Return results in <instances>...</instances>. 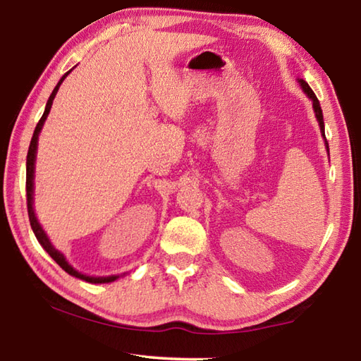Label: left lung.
<instances>
[{"mask_svg":"<svg viewBox=\"0 0 361 361\" xmlns=\"http://www.w3.org/2000/svg\"><path fill=\"white\" fill-rule=\"evenodd\" d=\"M298 81H299V84H301L304 94L307 95L310 100H312V106H314V111H315V118H317V121H319L320 132H322L323 138H325V145H326V149H328V142H326V137H325V124H323V113H322V108H320V102H319V99H317V97H315L314 90L309 87V84L305 82L304 79H298Z\"/></svg>","mask_w":361,"mask_h":361,"instance_id":"1","label":"left lung"}]
</instances>
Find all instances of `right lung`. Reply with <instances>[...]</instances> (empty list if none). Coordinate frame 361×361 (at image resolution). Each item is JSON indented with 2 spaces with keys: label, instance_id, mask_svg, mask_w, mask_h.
<instances>
[{
  "label": "right lung",
  "instance_id": "add662e5",
  "mask_svg": "<svg viewBox=\"0 0 361 361\" xmlns=\"http://www.w3.org/2000/svg\"><path fill=\"white\" fill-rule=\"evenodd\" d=\"M71 71V70H70ZM68 73H65L60 79L59 84L56 85V89L52 90L51 97H49V100L46 103V109H44V114L41 116V119L38 124H36V129L33 132V137H32V142H30V148H28V154H27V209H28V218H30V224H32V229L35 232L36 239L41 243V247L46 250V252L51 255V258L57 262V264L63 269L65 272H68L70 276L73 277H78L81 280H85V282L89 283H109V282H114L116 279L119 276H109V277H90V276H84V274L78 272L76 269H73L68 261L65 259V256L59 252V250L54 248V245L51 243V240L47 239L44 229L41 228V224L38 223V219L35 216V210H33V178H35V159H36V148H38V137H39V132L42 129V126H44V121L47 118L49 111H51V106H52V102L56 99V94L60 87V84L63 82V79L70 75Z\"/></svg>",
  "mask_w": 361,
  "mask_h": 361
}]
</instances>
